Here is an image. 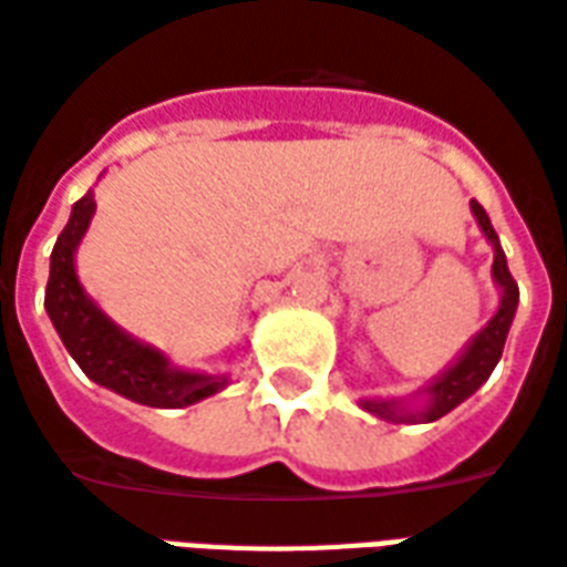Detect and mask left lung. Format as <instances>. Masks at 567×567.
I'll list each match as a JSON object with an SVG mask.
<instances>
[{
	"instance_id": "1",
	"label": "left lung",
	"mask_w": 567,
	"mask_h": 567,
	"mask_svg": "<svg viewBox=\"0 0 567 567\" xmlns=\"http://www.w3.org/2000/svg\"><path fill=\"white\" fill-rule=\"evenodd\" d=\"M471 214L477 217V226L486 235V241L493 244L495 259H493V278L495 284L502 287V305L489 323L483 326L481 332L471 338V344L465 347V353L450 365L444 374H437L429 386H425V408H408L399 399H362V408L369 414H378L380 420H390V423H432V420H441L444 414H450L456 404H462L468 395L481 390L483 383L489 380L493 369L498 365L504 350V338L511 332V323H514L516 301H519V287L516 280L511 278L507 271V259H504L502 244H498V235H495L493 223L486 217V210L471 202Z\"/></svg>"
}]
</instances>
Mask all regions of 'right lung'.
I'll use <instances>...</instances> for the list:
<instances>
[{
	"label": "right lung",
	"instance_id": "1",
	"mask_svg": "<svg viewBox=\"0 0 567 567\" xmlns=\"http://www.w3.org/2000/svg\"><path fill=\"white\" fill-rule=\"evenodd\" d=\"M93 214H96V198L90 189L84 198L74 202L72 217L51 254L44 311L51 317L56 334L63 338L65 350L99 386H109L123 399L147 408H187L220 392L229 383L226 374L175 369L156 347L142 344L117 323H111L96 301L86 296L74 271V250L84 238Z\"/></svg>",
	"mask_w": 567,
	"mask_h": 567
}]
</instances>
